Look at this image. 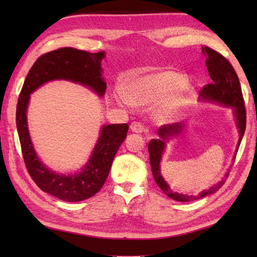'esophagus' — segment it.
Masks as SVG:
<instances>
[{
    "label": "esophagus",
    "instance_id": "esophagus-1",
    "mask_svg": "<svg viewBox=\"0 0 257 257\" xmlns=\"http://www.w3.org/2000/svg\"><path fill=\"white\" fill-rule=\"evenodd\" d=\"M130 129H132L133 133H136V134H141L145 132L144 125L140 122H133L132 124H130Z\"/></svg>",
    "mask_w": 257,
    "mask_h": 257
}]
</instances>
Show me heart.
<instances>
[{
    "label": "heart",
    "instance_id": "heart-1",
    "mask_svg": "<svg viewBox=\"0 0 257 257\" xmlns=\"http://www.w3.org/2000/svg\"><path fill=\"white\" fill-rule=\"evenodd\" d=\"M188 79L176 72H160L140 76L129 81L125 91H118L116 99L125 107L157 106L154 118L157 122L163 123L176 118L187 101L185 89Z\"/></svg>",
    "mask_w": 257,
    "mask_h": 257
}]
</instances>
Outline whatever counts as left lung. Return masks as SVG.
Segmentation results:
<instances>
[{"label":"left lung","instance_id":"8db88e82","mask_svg":"<svg viewBox=\"0 0 257 257\" xmlns=\"http://www.w3.org/2000/svg\"><path fill=\"white\" fill-rule=\"evenodd\" d=\"M202 53H203V55L206 57L205 65L207 72H209V75L212 79V83L205 85L203 87V89L201 90L200 100L219 103V105L231 108L233 110V114L234 118H235L236 127L239 135L236 151L235 155H234L236 156L239 144H241L245 133V127H246V110H245L244 99L238 77L230 62H228L224 56H222L221 54L207 46L202 47ZM184 127V122L161 125V127L158 129V136H159V138L152 139L150 141L148 145V150L150 156L152 176H154L155 181L159 185V188L169 196V198L174 201L191 202L194 200L202 199L204 198V196L216 192V191L224 184L225 179L228 176V172L225 174V178H223V180H221L219 183L214 184L209 190L202 191L198 195L182 194L174 192V191L171 190L170 185L166 182V180L161 176L160 163L163 152L166 150L167 143L170 139L178 137V136L183 132ZM233 159H235V157H234Z\"/></svg>","mask_w":257,"mask_h":257}]
</instances>
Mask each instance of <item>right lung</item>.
Returning <instances> with one entry per match:
<instances>
[{"label": "right lung", "mask_w": 257, "mask_h": 257, "mask_svg": "<svg viewBox=\"0 0 257 257\" xmlns=\"http://www.w3.org/2000/svg\"><path fill=\"white\" fill-rule=\"evenodd\" d=\"M105 56L103 51L88 53L72 47L46 53L37 58L22 87L16 106V127L26 169L38 188L59 200L84 201L102 188L113 158L127 137L129 127L127 123L101 125L97 144L80 171L57 173L41 161L33 146L26 116L31 94L48 81L69 80L86 86L99 97H103L107 84L102 77L101 61Z\"/></svg>", "instance_id": "obj_1"}]
</instances>
